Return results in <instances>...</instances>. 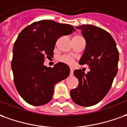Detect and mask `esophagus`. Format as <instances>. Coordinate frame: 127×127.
Instances as JSON below:
<instances>
[{
    "label": "esophagus",
    "mask_w": 127,
    "mask_h": 127,
    "mask_svg": "<svg viewBox=\"0 0 127 127\" xmlns=\"http://www.w3.org/2000/svg\"><path fill=\"white\" fill-rule=\"evenodd\" d=\"M70 75H73V70L72 68H70Z\"/></svg>",
    "instance_id": "1"
}]
</instances>
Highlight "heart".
I'll use <instances>...</instances> for the list:
<instances>
[{
	"label": "heart",
	"mask_w": 127,
	"mask_h": 127,
	"mask_svg": "<svg viewBox=\"0 0 127 127\" xmlns=\"http://www.w3.org/2000/svg\"><path fill=\"white\" fill-rule=\"evenodd\" d=\"M58 60L62 63H64L66 65H73L75 64V59L72 57L71 56H69V55H62L60 56L59 57Z\"/></svg>",
	"instance_id": "b5f03b06"
}]
</instances>
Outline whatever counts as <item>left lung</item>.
<instances>
[{
	"label": "left lung",
	"mask_w": 127,
	"mask_h": 127,
	"mask_svg": "<svg viewBox=\"0 0 127 127\" xmlns=\"http://www.w3.org/2000/svg\"><path fill=\"white\" fill-rule=\"evenodd\" d=\"M76 28L82 30L86 42L79 64L88 65L91 70L74 71L79 84L70 91V96L75 104L91 106L100 102L111 89L118 69L119 52L114 39L104 30L92 25Z\"/></svg>",
	"instance_id": "obj_1"
}]
</instances>
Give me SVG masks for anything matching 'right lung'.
Returning a JSON list of instances; mask_svg holds the SVG:
<instances>
[{"label":"right lung","mask_w":127,"mask_h":127,"mask_svg":"<svg viewBox=\"0 0 127 127\" xmlns=\"http://www.w3.org/2000/svg\"><path fill=\"white\" fill-rule=\"evenodd\" d=\"M75 31L73 26L52 20L34 22L23 29L16 40L12 60L14 82L27 103L41 106L51 101L55 84L68 77L70 68L59 62L53 68L43 65L53 57L59 37Z\"/></svg>","instance_id":"obj_1"}]
</instances>
